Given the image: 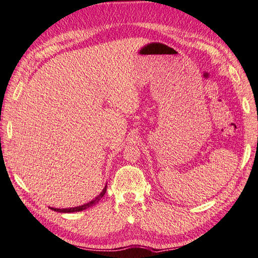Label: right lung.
<instances>
[{
  "label": "right lung",
  "mask_w": 258,
  "mask_h": 258,
  "mask_svg": "<svg viewBox=\"0 0 258 258\" xmlns=\"http://www.w3.org/2000/svg\"><path fill=\"white\" fill-rule=\"evenodd\" d=\"M105 192H106V186H105V188L103 189L102 192L99 194L98 197H96V200L89 202V203H87V204L81 205V206H78V207H71V209H61V210H60V209H53V207H51V210L55 211V212H61V213H72V212H80V211H84V210H86V209H89V207L94 206L95 204H96V203H98V201L101 200V198L104 196V194H105Z\"/></svg>",
  "instance_id": "right-lung-1"
}]
</instances>
